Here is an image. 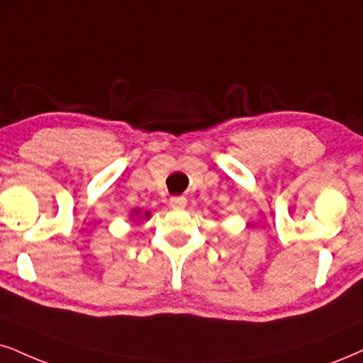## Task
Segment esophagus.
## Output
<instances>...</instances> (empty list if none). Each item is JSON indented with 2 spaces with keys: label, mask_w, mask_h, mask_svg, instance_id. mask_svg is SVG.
Listing matches in <instances>:
<instances>
[{
  "label": "esophagus",
  "mask_w": 363,
  "mask_h": 363,
  "mask_svg": "<svg viewBox=\"0 0 363 363\" xmlns=\"http://www.w3.org/2000/svg\"><path fill=\"white\" fill-rule=\"evenodd\" d=\"M169 205H172V208H174V210L185 208L186 207V199H185V196H172V199H169Z\"/></svg>",
  "instance_id": "esophagus-1"
}]
</instances>
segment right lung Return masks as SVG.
<instances>
[{
  "instance_id": "1",
  "label": "right lung",
  "mask_w": 363,
  "mask_h": 363,
  "mask_svg": "<svg viewBox=\"0 0 363 363\" xmlns=\"http://www.w3.org/2000/svg\"><path fill=\"white\" fill-rule=\"evenodd\" d=\"M133 213H136V217H138V216H140V213H141V210H140V208L133 210ZM131 217H133V216H131ZM141 217H143V218H145V217L147 218V217H150V212H145V213H143V216H141Z\"/></svg>"
}]
</instances>
